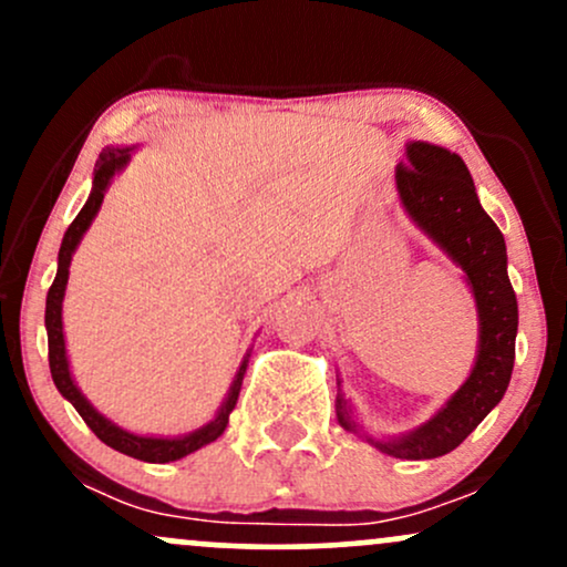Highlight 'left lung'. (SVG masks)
Returning <instances> with one entry per match:
<instances>
[{
    "mask_svg": "<svg viewBox=\"0 0 567 567\" xmlns=\"http://www.w3.org/2000/svg\"><path fill=\"white\" fill-rule=\"evenodd\" d=\"M394 181L408 218L464 271L477 306V354L466 381L447 396L445 405L410 432L394 437L368 434L341 389L336 394V415L338 424L375 451L424 461L458 447L504 396L514 368L517 296L506 271L504 234L480 205L470 167L458 154L437 143L408 141L405 162L396 165Z\"/></svg>",
    "mask_w": 567,
    "mask_h": 567,
    "instance_id": "8db88e82",
    "label": "left lung"
}]
</instances>
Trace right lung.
<instances>
[{"mask_svg":"<svg viewBox=\"0 0 567 567\" xmlns=\"http://www.w3.org/2000/svg\"><path fill=\"white\" fill-rule=\"evenodd\" d=\"M138 146H106L101 152V157L95 162L93 171V188H90V197L84 202V207L76 213V218L71 220V226L63 234L61 250H58V275L53 279V288L48 292V303H44V328H48V349H50V373L53 381L71 405L76 408V413L82 415V421L95 432V437L106 442L114 451L133 455V458L148 461V464H167V461H178L184 455L199 451V447L210 445L213 440H218L224 434L226 424H229V415L234 405H237L239 389H243V379L247 370V360H250V349H247L245 360L239 362L237 375H234L229 392H226L224 402H220L218 413L213 415V421H207L205 426L194 429V432L178 434V437H157V434H135L127 429L116 426L112 419H106L103 413H97L93 402L82 394V389L76 386L74 375H71L69 365V351H66V336H63V296H66L69 285V266L71 256L80 247L82 237L87 234L90 224H93L97 210H101L103 197H106L109 186H112L114 175H120L127 167L130 157Z\"/></svg>","mask_w":567,"mask_h":567,"instance_id":"add662e5","label":"right lung"}]
</instances>
